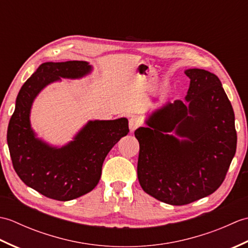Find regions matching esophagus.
<instances>
[{
    "mask_svg": "<svg viewBox=\"0 0 248 248\" xmlns=\"http://www.w3.org/2000/svg\"><path fill=\"white\" fill-rule=\"evenodd\" d=\"M140 127V120L136 117H131L129 119V129L131 132H134V131Z\"/></svg>",
    "mask_w": 248,
    "mask_h": 248,
    "instance_id": "34e87169",
    "label": "esophagus"
}]
</instances>
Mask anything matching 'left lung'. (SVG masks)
Here are the masks:
<instances>
[{
    "label": "left lung",
    "mask_w": 248,
    "mask_h": 248,
    "mask_svg": "<svg viewBox=\"0 0 248 248\" xmlns=\"http://www.w3.org/2000/svg\"><path fill=\"white\" fill-rule=\"evenodd\" d=\"M186 101L165 102L135 131L141 188L168 204L209 196L223 183L236 149L232 105L219 78L187 69Z\"/></svg>",
    "instance_id": "left-lung-1"
}]
</instances>
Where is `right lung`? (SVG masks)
I'll return each instance as SVG.
<instances>
[{"label":"right lung","mask_w":248,"mask_h":248,"mask_svg":"<svg viewBox=\"0 0 248 248\" xmlns=\"http://www.w3.org/2000/svg\"><path fill=\"white\" fill-rule=\"evenodd\" d=\"M92 71L93 66L84 61L44 62L23 84L16 100L7 130L10 157L21 180L46 197L68 202L93 191L105 156L129 133L124 117L89 120L72 140L57 147L39 139L31 128V107L45 87L61 78H82Z\"/></svg>","instance_id":"obj_1"}]
</instances>
